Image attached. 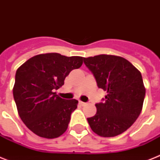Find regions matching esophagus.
I'll return each instance as SVG.
<instances>
[{"label": "esophagus", "mask_w": 160, "mask_h": 160, "mask_svg": "<svg viewBox=\"0 0 160 160\" xmlns=\"http://www.w3.org/2000/svg\"><path fill=\"white\" fill-rule=\"evenodd\" d=\"M79 104H80V105H81V106H84V105H86V103L83 102V101H81V100H80V101H79Z\"/></svg>", "instance_id": "esophagus-1"}]
</instances>
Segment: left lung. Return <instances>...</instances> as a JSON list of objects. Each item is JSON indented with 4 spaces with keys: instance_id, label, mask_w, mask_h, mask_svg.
<instances>
[{
    "instance_id": "8db88e82",
    "label": "left lung",
    "mask_w": 160,
    "mask_h": 160,
    "mask_svg": "<svg viewBox=\"0 0 160 160\" xmlns=\"http://www.w3.org/2000/svg\"><path fill=\"white\" fill-rule=\"evenodd\" d=\"M98 87L106 91L105 101L95 104V116L88 123L95 134L114 137L129 129L143 108L145 87L141 73L126 59L112 55L84 58Z\"/></svg>"
}]
</instances>
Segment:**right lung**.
I'll return each mask as SVG.
<instances>
[{
  "label": "right lung",
  "instance_id": "right-lung-1",
  "mask_svg": "<svg viewBox=\"0 0 160 160\" xmlns=\"http://www.w3.org/2000/svg\"><path fill=\"white\" fill-rule=\"evenodd\" d=\"M81 56L59 53L35 55L17 69L13 96L21 120L34 134L46 139L62 135L78 100H64L55 90L72 70L82 65Z\"/></svg>",
  "mask_w": 160,
  "mask_h": 160
}]
</instances>
